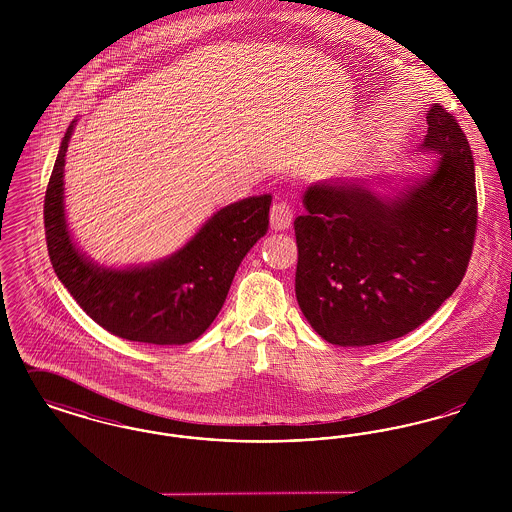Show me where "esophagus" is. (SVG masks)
Listing matches in <instances>:
<instances>
[{
  "label": "esophagus",
  "mask_w": 512,
  "mask_h": 512,
  "mask_svg": "<svg viewBox=\"0 0 512 512\" xmlns=\"http://www.w3.org/2000/svg\"><path fill=\"white\" fill-rule=\"evenodd\" d=\"M293 209L288 201H278L270 209V226L272 230H288L292 226Z\"/></svg>",
  "instance_id": "obj_1"
}]
</instances>
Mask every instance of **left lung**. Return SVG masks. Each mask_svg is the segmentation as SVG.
<instances>
[{
  "label": "left lung",
  "instance_id": "8db88e82",
  "mask_svg": "<svg viewBox=\"0 0 512 512\" xmlns=\"http://www.w3.org/2000/svg\"><path fill=\"white\" fill-rule=\"evenodd\" d=\"M420 151L438 155L420 178H338L311 184L297 238L295 295L320 338L365 347L401 338L463 280L476 234L474 159L439 103ZM391 186L378 193L373 184Z\"/></svg>",
  "mask_w": 512,
  "mask_h": 512
}]
</instances>
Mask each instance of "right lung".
<instances>
[{
    "label": "right lung",
    "mask_w": 512,
    "mask_h": 512,
    "mask_svg": "<svg viewBox=\"0 0 512 512\" xmlns=\"http://www.w3.org/2000/svg\"><path fill=\"white\" fill-rule=\"evenodd\" d=\"M76 122L61 140L44 201L57 278L86 315L119 338L153 345L197 340L219 315L247 251L267 234L272 195L222 207L169 257L136 267L99 265L74 242L65 213V155Z\"/></svg>",
    "instance_id": "1"
}]
</instances>
